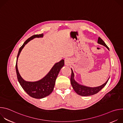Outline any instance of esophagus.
<instances>
[{"instance_id":"obj_1","label":"esophagus","mask_w":123,"mask_h":123,"mask_svg":"<svg viewBox=\"0 0 123 123\" xmlns=\"http://www.w3.org/2000/svg\"><path fill=\"white\" fill-rule=\"evenodd\" d=\"M71 63V61L68 58H66L65 59V65L66 66H69Z\"/></svg>"}]
</instances>
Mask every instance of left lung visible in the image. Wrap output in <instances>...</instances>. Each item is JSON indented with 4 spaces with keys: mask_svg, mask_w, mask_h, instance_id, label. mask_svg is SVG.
<instances>
[{
    "mask_svg": "<svg viewBox=\"0 0 123 123\" xmlns=\"http://www.w3.org/2000/svg\"><path fill=\"white\" fill-rule=\"evenodd\" d=\"M98 43L100 44L101 45H102L106 47L108 49H109V47L107 46V45L104 42V41L100 38L99 37L98 39ZM72 70V74L71 77V83L72 84V86L73 87L74 90V91L79 95L83 96H91L92 95H94L95 94H96L98 93L99 91H100L103 87L106 86L107 82L109 81V78L108 79V80L106 81V83H105L102 85L97 86V87H89L86 86H83L82 85H80L78 84L77 82L75 81V80L74 79V74L73 72V69L71 68Z\"/></svg>",
    "mask_w": 123,
    "mask_h": 123,
    "instance_id": "left-lung-1",
    "label": "left lung"
}]
</instances>
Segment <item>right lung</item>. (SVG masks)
<instances>
[{
	"label": "right lung",
	"instance_id": "1",
	"mask_svg": "<svg viewBox=\"0 0 123 123\" xmlns=\"http://www.w3.org/2000/svg\"><path fill=\"white\" fill-rule=\"evenodd\" d=\"M43 34H36L28 38L20 48L18 55L17 56L16 62V72L18 81L23 90L31 97L37 99L43 98L49 95L54 90L56 79L61 68L64 65V60L62 59L59 62L55 64L50 70L49 73L41 80L36 82H29L24 80L20 76L18 68H17V62L20 52L30 41L35 38L43 37Z\"/></svg>",
	"mask_w": 123,
	"mask_h": 123
}]
</instances>
